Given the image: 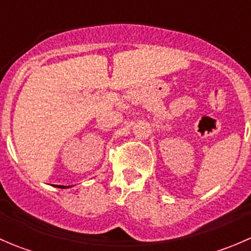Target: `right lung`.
<instances>
[{"mask_svg": "<svg viewBox=\"0 0 251 251\" xmlns=\"http://www.w3.org/2000/svg\"><path fill=\"white\" fill-rule=\"evenodd\" d=\"M62 188H65V186H62Z\"/></svg>", "mask_w": 251, "mask_h": 251, "instance_id": "1", "label": "right lung"}]
</instances>
